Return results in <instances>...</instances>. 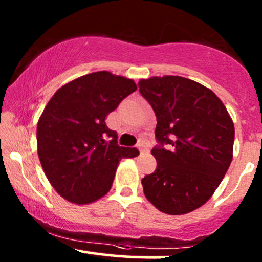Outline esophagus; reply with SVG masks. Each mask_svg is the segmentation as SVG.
Masks as SVG:
<instances>
[{
    "label": "esophagus",
    "instance_id": "34e87169",
    "mask_svg": "<svg viewBox=\"0 0 262 262\" xmlns=\"http://www.w3.org/2000/svg\"><path fill=\"white\" fill-rule=\"evenodd\" d=\"M138 149H139V151L141 152V154H144V152L148 151V146H146L145 144H143V143L138 144Z\"/></svg>",
    "mask_w": 262,
    "mask_h": 262
}]
</instances>
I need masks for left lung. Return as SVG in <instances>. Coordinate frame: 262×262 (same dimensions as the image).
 <instances>
[{"mask_svg": "<svg viewBox=\"0 0 262 262\" xmlns=\"http://www.w3.org/2000/svg\"><path fill=\"white\" fill-rule=\"evenodd\" d=\"M138 86L158 122L156 169L141 180L144 194L161 212L186 214L212 197L229 169L233 121L215 93L196 81L150 77Z\"/></svg>", "mask_w": 262, "mask_h": 262, "instance_id": "obj_1", "label": "left lung"}]
</instances>
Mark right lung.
Masks as SVG:
<instances>
[{"mask_svg":"<svg viewBox=\"0 0 262 262\" xmlns=\"http://www.w3.org/2000/svg\"><path fill=\"white\" fill-rule=\"evenodd\" d=\"M135 90L133 80L97 71L60 87L48 102L37 127L39 160L69 202L100 200L112 187L119 160L139 155L138 149L119 146L104 122Z\"/></svg>","mask_w":262,"mask_h":262,"instance_id":"1","label":"right lung"}]
</instances>
